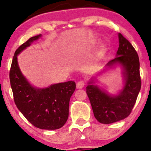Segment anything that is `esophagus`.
<instances>
[{"mask_svg":"<svg viewBox=\"0 0 151 151\" xmlns=\"http://www.w3.org/2000/svg\"><path fill=\"white\" fill-rule=\"evenodd\" d=\"M84 81L83 80L79 81L77 83V89H81V88L84 87Z\"/></svg>","mask_w":151,"mask_h":151,"instance_id":"34e87169","label":"esophagus"}]
</instances>
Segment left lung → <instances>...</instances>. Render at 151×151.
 Here are the masks:
<instances>
[{"label":"left lung","mask_w":151,"mask_h":151,"mask_svg":"<svg viewBox=\"0 0 151 151\" xmlns=\"http://www.w3.org/2000/svg\"><path fill=\"white\" fill-rule=\"evenodd\" d=\"M119 40L116 58L109 62L106 66L120 64L124 67L126 80L124 89L119 95L111 96L97 86L91 84L92 81L86 88L94 117L99 122L104 124H112L129 116L141 87L138 53L121 33H119Z\"/></svg>","instance_id":"left-lung-1"}]
</instances>
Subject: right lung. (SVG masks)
<instances>
[{
    "mask_svg": "<svg viewBox=\"0 0 151 151\" xmlns=\"http://www.w3.org/2000/svg\"><path fill=\"white\" fill-rule=\"evenodd\" d=\"M41 35L30 37L15 51L10 70V81L16 106L32 125L38 129L55 130L62 127L69 116L71 96L76 89L74 81L52 84L36 89L20 72L17 56Z\"/></svg>",
    "mask_w": 151,
    "mask_h": 151,
    "instance_id": "add662e5",
    "label": "right lung"
}]
</instances>
